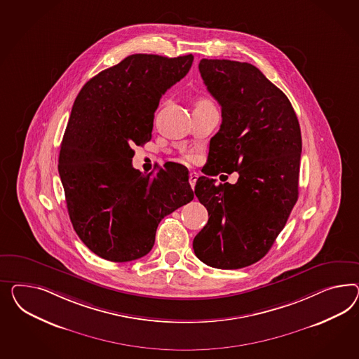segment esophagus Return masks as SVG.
Instances as JSON below:
<instances>
[{
	"instance_id": "esophagus-1",
	"label": "esophagus",
	"mask_w": 359,
	"mask_h": 359,
	"mask_svg": "<svg viewBox=\"0 0 359 359\" xmlns=\"http://www.w3.org/2000/svg\"><path fill=\"white\" fill-rule=\"evenodd\" d=\"M197 177H198V174H197V172H191V174H189V184H191L192 188H194V185H196Z\"/></svg>"
}]
</instances>
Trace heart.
Instances as JSON below:
<instances>
[{
	"instance_id": "b5f03b06",
	"label": "heart",
	"mask_w": 359,
	"mask_h": 359,
	"mask_svg": "<svg viewBox=\"0 0 359 359\" xmlns=\"http://www.w3.org/2000/svg\"><path fill=\"white\" fill-rule=\"evenodd\" d=\"M210 103H212L210 100L203 97V99H198V100H197V104H196V106H205V104H210Z\"/></svg>"
}]
</instances>
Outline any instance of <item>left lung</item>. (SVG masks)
Here are the masks:
<instances>
[{
    "instance_id": "obj_1",
    "label": "left lung",
    "mask_w": 359,
    "mask_h": 359,
    "mask_svg": "<svg viewBox=\"0 0 359 359\" xmlns=\"http://www.w3.org/2000/svg\"><path fill=\"white\" fill-rule=\"evenodd\" d=\"M198 69L222 124L194 188L209 213L194 253L209 266L241 269L268 253L298 200L301 128L290 100L256 67L203 58ZM233 170L235 185L208 177Z\"/></svg>"
}]
</instances>
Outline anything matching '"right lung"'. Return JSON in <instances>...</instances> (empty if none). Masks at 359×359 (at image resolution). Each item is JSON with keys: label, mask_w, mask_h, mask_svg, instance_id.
Segmentation results:
<instances>
[{"label": "right lung", "mask_w": 359, "mask_h": 359, "mask_svg": "<svg viewBox=\"0 0 359 359\" xmlns=\"http://www.w3.org/2000/svg\"><path fill=\"white\" fill-rule=\"evenodd\" d=\"M192 62V55H130L91 78L73 104L58 174L79 239L108 262L147 255L159 222L194 200L183 168L144 175L132 165V147L151 140L161 97Z\"/></svg>", "instance_id": "1"}]
</instances>
